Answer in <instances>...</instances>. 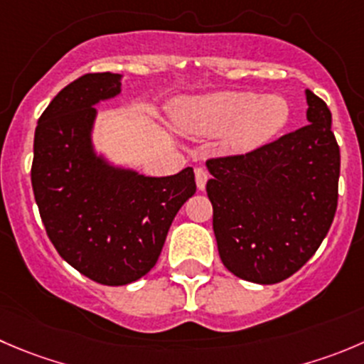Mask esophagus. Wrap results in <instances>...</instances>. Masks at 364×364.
<instances>
[{
	"mask_svg": "<svg viewBox=\"0 0 364 364\" xmlns=\"http://www.w3.org/2000/svg\"><path fill=\"white\" fill-rule=\"evenodd\" d=\"M208 178H210V174H208L204 168H196V183H197V188L199 190H204V186H206V181Z\"/></svg>",
	"mask_w": 364,
	"mask_h": 364,
	"instance_id": "obj_1",
	"label": "esophagus"
}]
</instances>
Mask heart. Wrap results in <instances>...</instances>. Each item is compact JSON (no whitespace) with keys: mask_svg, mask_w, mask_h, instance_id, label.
I'll return each instance as SVG.
<instances>
[{"mask_svg":"<svg viewBox=\"0 0 364 364\" xmlns=\"http://www.w3.org/2000/svg\"><path fill=\"white\" fill-rule=\"evenodd\" d=\"M290 107L279 96L254 92H224L196 97L176 112L179 128L192 135H217L225 132V146L249 151L261 146L287 126Z\"/></svg>","mask_w":364,"mask_h":364,"instance_id":"b5f03b06","label":"heart"}]
</instances>
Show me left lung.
<instances>
[{
  "instance_id": "left-lung-1",
  "label": "left lung",
  "mask_w": 364,
  "mask_h": 364,
  "mask_svg": "<svg viewBox=\"0 0 364 364\" xmlns=\"http://www.w3.org/2000/svg\"><path fill=\"white\" fill-rule=\"evenodd\" d=\"M306 100L304 128L245 154L206 161L218 254L240 279H288L316 252L334 220L340 147L327 105L311 90Z\"/></svg>"
}]
</instances>
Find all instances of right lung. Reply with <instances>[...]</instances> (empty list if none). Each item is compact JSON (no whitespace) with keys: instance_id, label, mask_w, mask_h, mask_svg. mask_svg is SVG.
Returning <instances> with one entry per match:
<instances>
[{"instance_id":"1","label":"right lung","mask_w":364,"mask_h":364,"mask_svg":"<svg viewBox=\"0 0 364 364\" xmlns=\"http://www.w3.org/2000/svg\"><path fill=\"white\" fill-rule=\"evenodd\" d=\"M121 92V74H83L38 119L31 186L49 240L88 279L122 287L156 264L179 208L196 193L193 168L147 178L115 168L90 142L94 105Z\"/></svg>"}]
</instances>
